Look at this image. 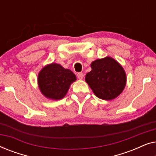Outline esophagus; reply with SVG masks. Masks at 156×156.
Masks as SVG:
<instances>
[{"label":"esophagus","mask_w":156,"mask_h":156,"mask_svg":"<svg viewBox=\"0 0 156 156\" xmlns=\"http://www.w3.org/2000/svg\"><path fill=\"white\" fill-rule=\"evenodd\" d=\"M76 76H77L79 80H82L83 77H84V74H83L82 72H79V73L76 74Z\"/></svg>","instance_id":"esophagus-1"}]
</instances>
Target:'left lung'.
I'll return each mask as SVG.
<instances>
[{
  "instance_id": "obj_1",
  "label": "left lung",
  "mask_w": 156,
  "mask_h": 156,
  "mask_svg": "<svg viewBox=\"0 0 156 156\" xmlns=\"http://www.w3.org/2000/svg\"><path fill=\"white\" fill-rule=\"evenodd\" d=\"M91 67L85 81L98 98L108 101L122 92L126 83V76L118 62L106 57L92 62Z\"/></svg>"
}]
</instances>
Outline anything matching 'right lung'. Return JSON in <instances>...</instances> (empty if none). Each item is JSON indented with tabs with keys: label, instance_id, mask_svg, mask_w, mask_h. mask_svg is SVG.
<instances>
[{
	"label": "right lung",
	"instance_id": "add662e5",
	"mask_svg": "<svg viewBox=\"0 0 156 156\" xmlns=\"http://www.w3.org/2000/svg\"><path fill=\"white\" fill-rule=\"evenodd\" d=\"M75 74L60 65H46L38 74V87L44 97L53 100L62 99L67 94L70 85L76 81Z\"/></svg>",
	"mask_w": 156,
	"mask_h": 156
}]
</instances>
